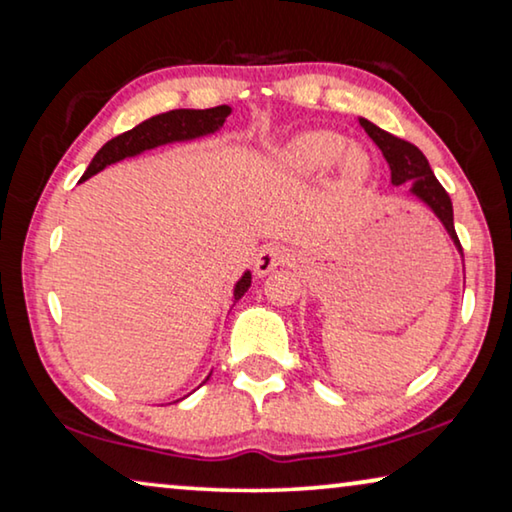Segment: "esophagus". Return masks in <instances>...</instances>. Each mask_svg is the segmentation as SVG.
I'll return each instance as SVG.
<instances>
[{
    "mask_svg": "<svg viewBox=\"0 0 512 512\" xmlns=\"http://www.w3.org/2000/svg\"><path fill=\"white\" fill-rule=\"evenodd\" d=\"M291 261V251L286 247H279V244H272V247H263L258 251L256 261H254V272L256 277H265L270 275L272 270H277L279 265Z\"/></svg>",
    "mask_w": 512,
    "mask_h": 512,
    "instance_id": "1",
    "label": "esophagus"
}]
</instances>
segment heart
<instances>
[{
    "label": "heart",
    "mask_w": 512,
    "mask_h": 512,
    "mask_svg": "<svg viewBox=\"0 0 512 512\" xmlns=\"http://www.w3.org/2000/svg\"><path fill=\"white\" fill-rule=\"evenodd\" d=\"M335 163H340L345 184L356 186L368 177L370 160L366 151L347 146V139L335 132H305L275 153V167L286 177H314Z\"/></svg>",
    "instance_id": "b5f03b06"
}]
</instances>
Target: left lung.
Instances as JSON below:
<instances>
[{"label":"left lung","mask_w":512,"mask_h":512,"mask_svg":"<svg viewBox=\"0 0 512 512\" xmlns=\"http://www.w3.org/2000/svg\"><path fill=\"white\" fill-rule=\"evenodd\" d=\"M359 123H361V128L368 132V137L377 144V149L382 151L384 160L389 163L391 184L401 186V184H405V181H408L410 195H415L417 200H422L424 205L429 207L433 214H436V219L443 223L447 235L452 237L454 247H457L459 254H461L459 237H457V233H454L452 200H450V195H447L445 188L440 186L436 174L431 172V165H429V160H426L424 153L419 151L415 144H410V142H405V139H398L394 135H389L387 130L377 128L375 123L366 121V118H359ZM461 258H464V254H461Z\"/></svg>","instance_id":"left-lung-1"}]
</instances>
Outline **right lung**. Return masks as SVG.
Wrapping results in <instances>:
<instances>
[{
	"mask_svg": "<svg viewBox=\"0 0 512 512\" xmlns=\"http://www.w3.org/2000/svg\"><path fill=\"white\" fill-rule=\"evenodd\" d=\"M230 111L233 109H230L228 104H221V107H212V109H172V111H165V114L153 116L149 121L139 123L132 130L123 132V135L109 139V142L95 153V158L90 160L88 170L83 172L81 181L90 179L93 174L102 172L104 167L118 163V160L139 156V153L156 149V146L174 144V142H191V139L214 135V132L221 130V125L226 123ZM249 286H251V272L247 270L240 279H237L233 289L235 303L249 291Z\"/></svg>",
	"mask_w": 512,
	"mask_h": 512,
	"instance_id": "obj_1",
	"label": "right lung"
}]
</instances>
